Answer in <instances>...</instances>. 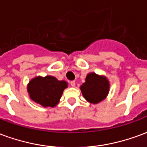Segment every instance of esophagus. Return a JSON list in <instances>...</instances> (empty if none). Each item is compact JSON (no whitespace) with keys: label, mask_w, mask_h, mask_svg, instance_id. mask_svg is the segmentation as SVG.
I'll return each instance as SVG.
<instances>
[{"label":"esophagus","mask_w":147,"mask_h":147,"mask_svg":"<svg viewBox=\"0 0 147 147\" xmlns=\"http://www.w3.org/2000/svg\"><path fill=\"white\" fill-rule=\"evenodd\" d=\"M70 85L71 86H76V82H75V81H71Z\"/></svg>","instance_id":"34e87169"}]
</instances>
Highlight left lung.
Instances as JSON below:
<instances>
[{
    "label": "left lung",
    "mask_w": 147,
    "mask_h": 147,
    "mask_svg": "<svg viewBox=\"0 0 147 147\" xmlns=\"http://www.w3.org/2000/svg\"><path fill=\"white\" fill-rule=\"evenodd\" d=\"M80 90L87 102L98 104L108 95L109 82L105 76L91 72L86 76V82L80 86Z\"/></svg>",
    "instance_id": "1"
}]
</instances>
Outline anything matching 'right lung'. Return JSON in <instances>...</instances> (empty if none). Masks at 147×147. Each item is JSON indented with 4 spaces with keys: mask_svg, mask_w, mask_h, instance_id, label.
Returning a JSON list of instances; mask_svg holds the SVG:
<instances>
[{
    "mask_svg": "<svg viewBox=\"0 0 147 147\" xmlns=\"http://www.w3.org/2000/svg\"><path fill=\"white\" fill-rule=\"evenodd\" d=\"M67 87V83L51 76H37L27 85L30 98L43 107H54L60 101L63 91Z\"/></svg>",
    "mask_w": 147,
    "mask_h": 147,
    "instance_id": "right-lung-1",
    "label": "right lung"
}]
</instances>
